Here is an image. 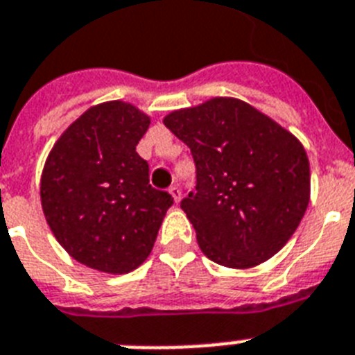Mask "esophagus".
Listing matches in <instances>:
<instances>
[{
  "mask_svg": "<svg viewBox=\"0 0 355 355\" xmlns=\"http://www.w3.org/2000/svg\"><path fill=\"white\" fill-rule=\"evenodd\" d=\"M169 195H171L175 202H177V204L180 202V197H182V193H180V187H178V186L169 187Z\"/></svg>",
  "mask_w": 355,
  "mask_h": 355,
  "instance_id": "34e87169",
  "label": "esophagus"
}]
</instances>
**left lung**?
Masks as SVG:
<instances>
[{
    "label": "left lung",
    "mask_w": 355,
    "mask_h": 355,
    "mask_svg": "<svg viewBox=\"0 0 355 355\" xmlns=\"http://www.w3.org/2000/svg\"><path fill=\"white\" fill-rule=\"evenodd\" d=\"M164 125L191 149L197 186L180 202L207 259L253 268L290 241L310 202L302 144L239 98L169 112Z\"/></svg>",
    "instance_id": "obj_1"
}]
</instances>
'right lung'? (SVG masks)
Returning a JSON list of instances; mask_svg holds the SVG:
<instances>
[{
  "instance_id": "right-lung-1",
  "label": "right lung",
  "mask_w": 355,
  "mask_h": 355,
  "mask_svg": "<svg viewBox=\"0 0 355 355\" xmlns=\"http://www.w3.org/2000/svg\"><path fill=\"white\" fill-rule=\"evenodd\" d=\"M149 123L132 103H98L62 132L43 166L40 197L51 232L74 261L98 272L137 270L173 204L149 184L137 153Z\"/></svg>"
}]
</instances>
